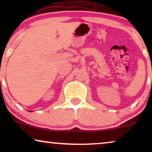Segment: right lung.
<instances>
[{
	"label": "right lung",
	"mask_w": 152,
	"mask_h": 152,
	"mask_svg": "<svg viewBox=\"0 0 152 152\" xmlns=\"http://www.w3.org/2000/svg\"><path fill=\"white\" fill-rule=\"evenodd\" d=\"M30 111V112H32V111Z\"/></svg>",
	"instance_id": "add662e5"
}]
</instances>
